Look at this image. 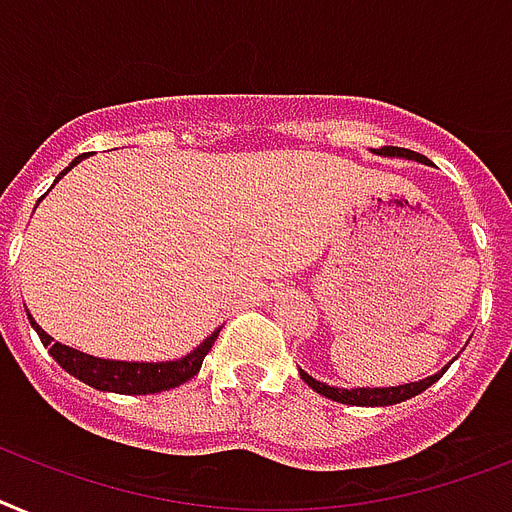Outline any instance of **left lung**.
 Listing matches in <instances>:
<instances>
[{
  "instance_id": "obj_1",
  "label": "left lung",
  "mask_w": 512,
  "mask_h": 512,
  "mask_svg": "<svg viewBox=\"0 0 512 512\" xmlns=\"http://www.w3.org/2000/svg\"><path fill=\"white\" fill-rule=\"evenodd\" d=\"M378 155L384 157H405V160H415V162H426V157L413 152V149H402V147H381L378 149ZM447 368H442L434 376L423 378V381H413V384H402V386H384V389H336V386L321 384V381H315L313 376H307L305 371H299L302 381H305L313 392L323 394L328 400L342 402V405H360V407H384V405H397V402H405L415 394L426 392L431 384H434L436 378L442 376Z\"/></svg>"
}]
</instances>
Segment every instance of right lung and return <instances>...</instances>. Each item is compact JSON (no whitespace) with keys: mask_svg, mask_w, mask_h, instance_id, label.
<instances>
[{"mask_svg":"<svg viewBox=\"0 0 512 512\" xmlns=\"http://www.w3.org/2000/svg\"><path fill=\"white\" fill-rule=\"evenodd\" d=\"M83 160L76 157L70 162V168L78 165ZM70 168H65L57 176L60 181ZM54 181V184H57ZM31 326L36 328L41 344L49 347V355L57 360V363L70 373L76 376L83 384L94 386L99 392H115V394H157V392H168V389H176V386L186 384L189 378H194L202 368V360L210 350H213L215 339H218L220 328L207 336L205 342L199 344L197 350H191L189 355H184L181 360H168V363H123V360H102V357H91L83 355V352L73 350V347H65V344L54 342L52 336L33 321L28 315Z\"/></svg>","mask_w":512,"mask_h":512,"instance_id":"add662e5","label":"right lung"}]
</instances>
